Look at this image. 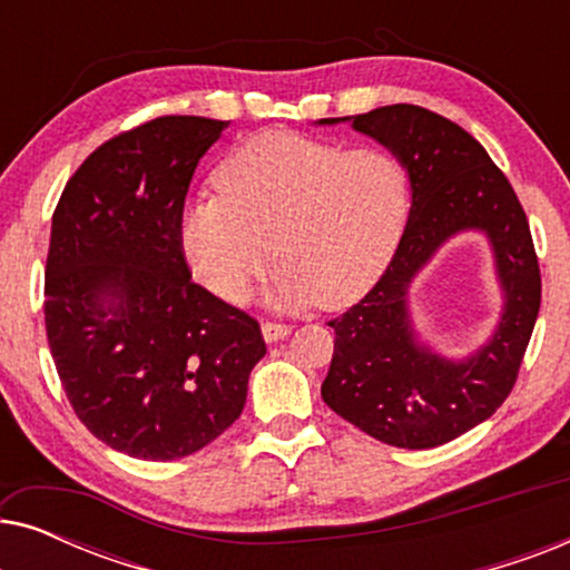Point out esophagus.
I'll return each instance as SVG.
<instances>
[{"mask_svg":"<svg viewBox=\"0 0 570 570\" xmlns=\"http://www.w3.org/2000/svg\"><path fill=\"white\" fill-rule=\"evenodd\" d=\"M262 334H264V340H267V342H277V340H285L287 334H291V326L279 324V322H264Z\"/></svg>","mask_w":570,"mask_h":570,"instance_id":"34e87169","label":"esophagus"}]
</instances>
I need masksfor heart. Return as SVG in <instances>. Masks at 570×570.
Returning <instances> with one entry per match:
<instances>
[{"label": "heart", "mask_w": 570, "mask_h": 570, "mask_svg": "<svg viewBox=\"0 0 570 570\" xmlns=\"http://www.w3.org/2000/svg\"><path fill=\"white\" fill-rule=\"evenodd\" d=\"M213 178L217 194L181 207L178 246L225 301H244L277 254L279 303L345 308L384 275L410 215L407 168L384 147L262 131L233 147Z\"/></svg>", "instance_id": "obj_1"}]
</instances>
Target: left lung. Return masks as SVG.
I'll return each instance as SVG.
<instances>
[{
  "mask_svg": "<svg viewBox=\"0 0 570 570\" xmlns=\"http://www.w3.org/2000/svg\"><path fill=\"white\" fill-rule=\"evenodd\" d=\"M353 127L400 155L412 207L379 283L330 322L334 353L322 396L371 439L433 449L488 420L517 384L542 298L532 230L503 170L446 116L394 104L355 116ZM466 227L485 229L494 244L507 311L490 346L470 362L449 364L411 337L403 298L434 248Z\"/></svg>",
  "mask_w": 570,
  "mask_h": 570,
  "instance_id": "obj_1",
  "label": "left lung"
}]
</instances>
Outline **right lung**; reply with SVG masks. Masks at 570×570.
Wrapping results in <instances>:
<instances>
[{"mask_svg": "<svg viewBox=\"0 0 570 570\" xmlns=\"http://www.w3.org/2000/svg\"><path fill=\"white\" fill-rule=\"evenodd\" d=\"M225 127L160 116L119 131L53 209L43 283L53 365L80 423L137 459L189 456L228 431L267 353L259 322L194 283L178 246L194 168Z\"/></svg>", "mask_w": 570, "mask_h": 570, "instance_id": "obj_1", "label": "right lung"}]
</instances>
